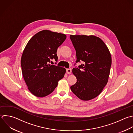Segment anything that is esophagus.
Segmentation results:
<instances>
[{
	"instance_id": "esophagus-1",
	"label": "esophagus",
	"mask_w": 133,
	"mask_h": 133,
	"mask_svg": "<svg viewBox=\"0 0 133 133\" xmlns=\"http://www.w3.org/2000/svg\"><path fill=\"white\" fill-rule=\"evenodd\" d=\"M71 72H72V70H71V69H66V73H67V74H71Z\"/></svg>"
}]
</instances>
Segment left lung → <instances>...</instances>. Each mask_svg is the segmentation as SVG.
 Wrapping results in <instances>:
<instances>
[{"instance_id": "1", "label": "left lung", "mask_w": 133, "mask_h": 133, "mask_svg": "<svg viewBox=\"0 0 133 133\" xmlns=\"http://www.w3.org/2000/svg\"><path fill=\"white\" fill-rule=\"evenodd\" d=\"M70 38L76 50V62L84 63L73 68L77 82L70 87L80 99L88 101L97 97L107 85L111 65V56L105 43L94 35H72Z\"/></svg>"}]
</instances>
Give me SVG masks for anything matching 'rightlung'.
Here are the masks:
<instances>
[{
	"instance_id": "1",
	"label": "right lung",
	"mask_w": 133,
	"mask_h": 133,
	"mask_svg": "<svg viewBox=\"0 0 133 133\" xmlns=\"http://www.w3.org/2000/svg\"><path fill=\"white\" fill-rule=\"evenodd\" d=\"M66 36L49 30L35 34L26 44L21 60L22 75L30 91L38 97L51 94L63 78L66 69L49 64L58 60V48Z\"/></svg>"
}]
</instances>
